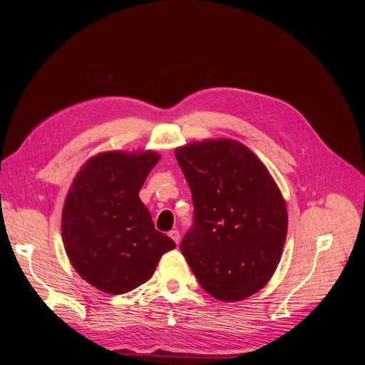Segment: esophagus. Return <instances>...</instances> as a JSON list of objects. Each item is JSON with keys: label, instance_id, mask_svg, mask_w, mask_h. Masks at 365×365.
<instances>
[{"label": "esophagus", "instance_id": "34e87169", "mask_svg": "<svg viewBox=\"0 0 365 365\" xmlns=\"http://www.w3.org/2000/svg\"><path fill=\"white\" fill-rule=\"evenodd\" d=\"M169 237H170L176 244H179V242H180V234H179V231H178V230H172V231L169 232Z\"/></svg>", "mask_w": 365, "mask_h": 365}]
</instances>
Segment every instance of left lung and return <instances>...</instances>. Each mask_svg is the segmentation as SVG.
Masks as SVG:
<instances>
[{
    "instance_id": "left-lung-1",
    "label": "left lung",
    "mask_w": 365,
    "mask_h": 365,
    "mask_svg": "<svg viewBox=\"0 0 365 365\" xmlns=\"http://www.w3.org/2000/svg\"><path fill=\"white\" fill-rule=\"evenodd\" d=\"M193 200L182 254L202 289L222 302L263 289L280 262L284 199L266 166L235 140H205L175 151Z\"/></svg>"
}]
</instances>
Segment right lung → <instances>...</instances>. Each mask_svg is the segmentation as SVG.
<instances>
[{
  "label": "right lung",
  "mask_w": 365,
  "mask_h": 365,
  "mask_svg": "<svg viewBox=\"0 0 365 365\" xmlns=\"http://www.w3.org/2000/svg\"><path fill=\"white\" fill-rule=\"evenodd\" d=\"M154 151L101 153L76 175L62 214L73 269L93 287L123 294L145 283L175 241L154 228L138 192L158 165Z\"/></svg>",
  "instance_id": "right-lung-1"
}]
</instances>
